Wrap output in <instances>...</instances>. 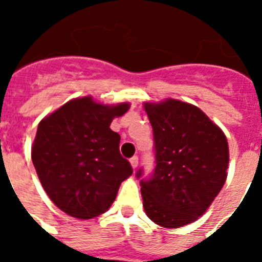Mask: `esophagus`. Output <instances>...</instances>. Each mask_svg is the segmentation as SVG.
Returning <instances> with one entry per match:
<instances>
[{
	"label": "esophagus",
	"instance_id": "1",
	"mask_svg": "<svg viewBox=\"0 0 262 262\" xmlns=\"http://www.w3.org/2000/svg\"><path fill=\"white\" fill-rule=\"evenodd\" d=\"M129 163H131V166H133L134 169L138 168V165H139V159H138V156L131 157V159H129Z\"/></svg>",
	"mask_w": 262,
	"mask_h": 262
}]
</instances>
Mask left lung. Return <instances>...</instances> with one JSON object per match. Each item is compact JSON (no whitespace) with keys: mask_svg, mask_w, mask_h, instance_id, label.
<instances>
[{"mask_svg":"<svg viewBox=\"0 0 262 262\" xmlns=\"http://www.w3.org/2000/svg\"><path fill=\"white\" fill-rule=\"evenodd\" d=\"M155 142V170L140 181L145 214L178 228L193 223L222 190L228 168L226 135L196 106L169 98L144 103ZM143 176L139 169L136 177Z\"/></svg>","mask_w":262,"mask_h":262,"instance_id":"1","label":"left lung"}]
</instances>
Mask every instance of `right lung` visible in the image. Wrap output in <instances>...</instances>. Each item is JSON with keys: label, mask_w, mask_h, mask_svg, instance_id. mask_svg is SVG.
I'll use <instances>...</instances> for the list:
<instances>
[{"label": "right lung", "mask_w": 262, "mask_h": 262, "mask_svg": "<svg viewBox=\"0 0 262 262\" xmlns=\"http://www.w3.org/2000/svg\"><path fill=\"white\" fill-rule=\"evenodd\" d=\"M129 103L102 105L92 97L72 99L38 126L32 164L50 200L61 211L92 219L110 209L120 184L133 174L110 128Z\"/></svg>", "instance_id": "right-lung-1"}]
</instances>
